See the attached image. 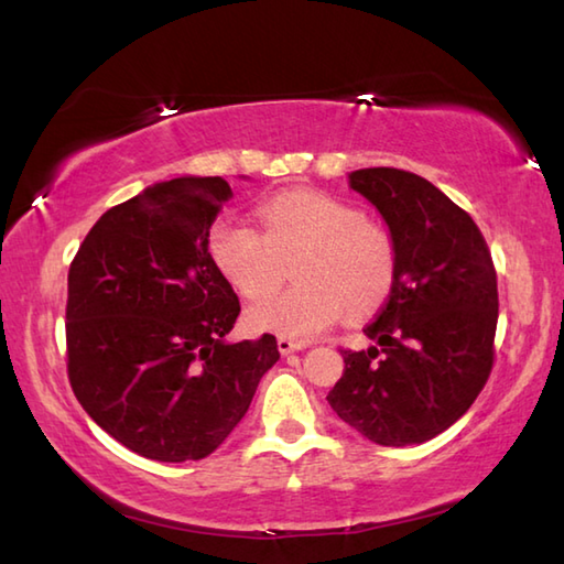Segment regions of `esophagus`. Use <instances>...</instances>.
Here are the masks:
<instances>
[{
    "label": "esophagus",
    "mask_w": 564,
    "mask_h": 564,
    "mask_svg": "<svg viewBox=\"0 0 564 564\" xmlns=\"http://www.w3.org/2000/svg\"><path fill=\"white\" fill-rule=\"evenodd\" d=\"M305 341H293V339H285V337H279V351L283 354V356H289V354H295V351H303L305 349Z\"/></svg>",
    "instance_id": "1"
}]
</instances>
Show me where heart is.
Here are the masks:
<instances>
[{
  "label": "heart",
  "instance_id": "1",
  "mask_svg": "<svg viewBox=\"0 0 564 564\" xmlns=\"http://www.w3.org/2000/svg\"><path fill=\"white\" fill-rule=\"evenodd\" d=\"M263 232L237 218L215 220L208 251L215 267L245 297H262L295 260L299 285L247 310L251 332L313 339L349 310L364 317L388 301L394 283V245L361 208L325 191L295 188L259 206Z\"/></svg>",
  "mask_w": 564,
  "mask_h": 564
}]
</instances>
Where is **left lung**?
Masks as SVG:
<instances>
[{"label": "left lung", "mask_w": 564, "mask_h": 564, "mask_svg": "<svg viewBox=\"0 0 564 564\" xmlns=\"http://www.w3.org/2000/svg\"><path fill=\"white\" fill-rule=\"evenodd\" d=\"M394 245L386 307L364 329L376 346L341 351L327 394L341 422L380 446H414L470 410L495 361L497 271L470 215L424 176L392 166L349 174Z\"/></svg>", "instance_id": "obj_1"}]
</instances>
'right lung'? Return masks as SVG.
<instances>
[{
  "mask_svg": "<svg viewBox=\"0 0 564 564\" xmlns=\"http://www.w3.org/2000/svg\"><path fill=\"white\" fill-rule=\"evenodd\" d=\"M232 198L223 176H176L106 210L67 273V373L106 434L160 463L200 460L230 436L271 334L230 344L239 301L208 251Z\"/></svg>",
  "mask_w": 564,
  "mask_h": 564,
  "instance_id": "1",
  "label": "right lung"
}]
</instances>
